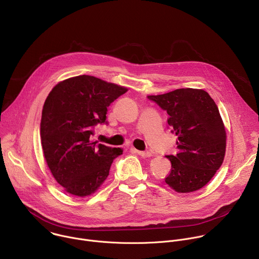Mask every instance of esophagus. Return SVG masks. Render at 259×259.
I'll return each instance as SVG.
<instances>
[{
  "instance_id": "esophagus-1",
  "label": "esophagus",
  "mask_w": 259,
  "mask_h": 259,
  "mask_svg": "<svg viewBox=\"0 0 259 259\" xmlns=\"http://www.w3.org/2000/svg\"><path fill=\"white\" fill-rule=\"evenodd\" d=\"M135 152L139 155H141L142 157H150L152 156V153L150 151H139V150H135Z\"/></svg>"
}]
</instances>
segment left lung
Wrapping results in <instances>:
<instances>
[{
    "mask_svg": "<svg viewBox=\"0 0 259 259\" xmlns=\"http://www.w3.org/2000/svg\"><path fill=\"white\" fill-rule=\"evenodd\" d=\"M168 114L167 123L178 136L176 155H167L171 170L165 183L179 193L203 188L222 166L227 135L219 108L207 92L179 89L148 96Z\"/></svg>",
    "mask_w": 259,
    "mask_h": 259,
    "instance_id": "left-lung-1",
    "label": "left lung"
}]
</instances>
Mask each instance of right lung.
I'll return each instance as SVG.
<instances>
[{
	"mask_svg": "<svg viewBox=\"0 0 259 259\" xmlns=\"http://www.w3.org/2000/svg\"><path fill=\"white\" fill-rule=\"evenodd\" d=\"M127 89L95 76L79 75L56 84L41 111L40 139L47 164L64 190L77 197L95 193L122 154L93 141L94 127L107 123V107Z\"/></svg>",
	"mask_w": 259,
	"mask_h": 259,
	"instance_id": "add662e5",
	"label": "right lung"
}]
</instances>
